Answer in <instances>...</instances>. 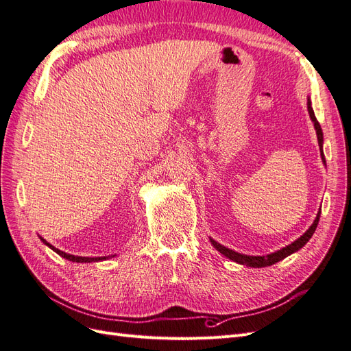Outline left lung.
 Returning <instances> with one entry per match:
<instances>
[{"mask_svg":"<svg viewBox=\"0 0 351 351\" xmlns=\"http://www.w3.org/2000/svg\"><path fill=\"white\" fill-rule=\"evenodd\" d=\"M307 111H309V115H311V120L313 121V125H315V130H316V136H317V143H319V151H321V158H322V162L326 165V161H325V155H324V133H322V129H321V124L317 123L316 117H315V112H313V108H312V101L311 98H307ZM319 217H321V208L319 210H317V215L313 221V224L309 227V230H307L303 236H300L297 240H294L291 244H289V246H285L277 252L274 253H269V254H265V256H249V254H243V253H239V252H234L231 250L226 246H222V244H219L218 241H215L214 239H209L210 240V244L214 246L221 254H224L226 258L234 261L240 265H246V267H252V268H263V267H271V265L277 263L280 261H282L284 258L290 256V254H293L294 252L300 250L304 244L309 241L313 236V232L317 227V222H319Z\"/></svg>","mask_w":351,"mask_h":351,"instance_id":"left-lung-1","label":"left lung"}]
</instances>
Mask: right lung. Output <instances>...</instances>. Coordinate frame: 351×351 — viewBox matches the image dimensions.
Instances as JSON below:
<instances>
[{
  "label": "right lung",
  "mask_w": 351,
  "mask_h": 351,
  "mask_svg": "<svg viewBox=\"0 0 351 351\" xmlns=\"http://www.w3.org/2000/svg\"><path fill=\"white\" fill-rule=\"evenodd\" d=\"M42 241H44V244H47V246L49 247V249H52L54 250L57 254H60L61 258H64V259H67V261H71V262H77V263H90V262H99V261H104V259H108V258H111V256H101V258H86V256H74V254H70V253H66V252H61L60 249H57V247H54L52 246V244H49L47 240H44L42 237H39ZM115 256V254H114Z\"/></svg>",
  "instance_id": "1"
}]
</instances>
